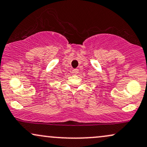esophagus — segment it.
<instances>
[{
  "label": "esophagus",
  "mask_w": 147,
  "mask_h": 147,
  "mask_svg": "<svg viewBox=\"0 0 147 147\" xmlns=\"http://www.w3.org/2000/svg\"><path fill=\"white\" fill-rule=\"evenodd\" d=\"M72 73H73L74 74H78V69H74L73 71H72Z\"/></svg>",
  "instance_id": "34e87169"
}]
</instances>
